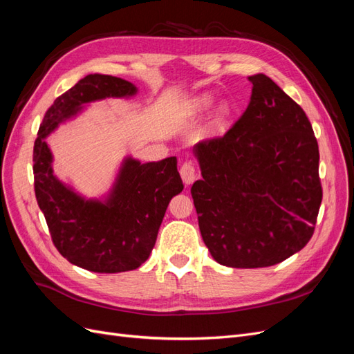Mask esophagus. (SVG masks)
<instances>
[{"mask_svg": "<svg viewBox=\"0 0 354 354\" xmlns=\"http://www.w3.org/2000/svg\"><path fill=\"white\" fill-rule=\"evenodd\" d=\"M180 176L186 185H192L196 178V169L194 162H185L180 168Z\"/></svg>", "mask_w": 354, "mask_h": 354, "instance_id": "esophagus-1", "label": "esophagus"}]
</instances>
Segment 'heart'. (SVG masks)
Listing matches in <instances>:
<instances>
[{
	"mask_svg": "<svg viewBox=\"0 0 354 354\" xmlns=\"http://www.w3.org/2000/svg\"><path fill=\"white\" fill-rule=\"evenodd\" d=\"M212 106V99L208 97V95H202V97L196 99L194 102V111L195 112H205ZM226 108H221V113H226Z\"/></svg>",
	"mask_w": 354,
	"mask_h": 354,
	"instance_id": "heart-1",
	"label": "heart"
}]
</instances>
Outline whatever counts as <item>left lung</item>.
<instances>
[{
  "label": "left lung",
  "mask_w": 354,
  "mask_h": 354,
  "mask_svg": "<svg viewBox=\"0 0 354 354\" xmlns=\"http://www.w3.org/2000/svg\"><path fill=\"white\" fill-rule=\"evenodd\" d=\"M248 80L251 100L239 120L195 145L202 180L190 189L212 259L236 269L274 266L303 250L322 202L306 112L264 73Z\"/></svg>",
  "instance_id": "obj_1"
}]
</instances>
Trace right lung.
Instances as JSON below:
<instances>
[{
    "instance_id": "add662e5",
    "label": "right lung",
    "mask_w": 354,
    "mask_h": 354,
    "mask_svg": "<svg viewBox=\"0 0 354 354\" xmlns=\"http://www.w3.org/2000/svg\"><path fill=\"white\" fill-rule=\"evenodd\" d=\"M136 93L122 78L87 75L51 104L34 145L35 196L53 243L69 263L95 273L134 270L149 259L171 198L183 190L177 158L142 164L128 156L108 196L85 199L53 174L46 138L84 104Z\"/></svg>"
}]
</instances>
